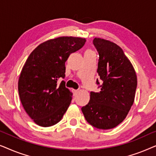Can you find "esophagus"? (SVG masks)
<instances>
[{
	"label": "esophagus",
	"instance_id": "34e87169",
	"mask_svg": "<svg viewBox=\"0 0 156 156\" xmlns=\"http://www.w3.org/2000/svg\"><path fill=\"white\" fill-rule=\"evenodd\" d=\"M72 92H73V95L75 96V95H76V94H77L78 90H76V89H73V90H72Z\"/></svg>",
	"mask_w": 156,
	"mask_h": 156
}]
</instances>
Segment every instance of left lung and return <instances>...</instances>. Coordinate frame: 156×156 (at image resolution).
I'll return each instance as SVG.
<instances>
[{"instance_id": "8db88e82", "label": "left lung", "mask_w": 156, "mask_h": 156, "mask_svg": "<svg viewBox=\"0 0 156 156\" xmlns=\"http://www.w3.org/2000/svg\"><path fill=\"white\" fill-rule=\"evenodd\" d=\"M99 53L97 80L100 91L90 92L88 104L82 108L87 122L99 129H111L126 117L134 101L137 76L122 49L114 42L95 37Z\"/></svg>"}]
</instances>
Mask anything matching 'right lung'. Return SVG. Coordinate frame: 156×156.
Listing matches in <instances>:
<instances>
[{"mask_svg": "<svg viewBox=\"0 0 156 156\" xmlns=\"http://www.w3.org/2000/svg\"><path fill=\"white\" fill-rule=\"evenodd\" d=\"M84 38L59 37L38 45L27 59L18 80L23 108L36 124L49 127L60 121L72 101L65 82V62L84 45Z\"/></svg>", "mask_w": 156, "mask_h": 156, "instance_id": "obj_1", "label": "right lung"}]
</instances>
